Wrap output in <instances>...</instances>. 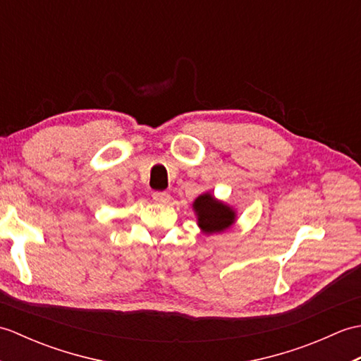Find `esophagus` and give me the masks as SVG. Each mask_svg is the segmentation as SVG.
I'll list each match as a JSON object with an SVG mask.
<instances>
[{
	"mask_svg": "<svg viewBox=\"0 0 361 361\" xmlns=\"http://www.w3.org/2000/svg\"><path fill=\"white\" fill-rule=\"evenodd\" d=\"M152 198H153V202L155 203H159V204H166V203H169V200H171V195H169L167 192H153V195H152Z\"/></svg>",
	"mask_w": 361,
	"mask_h": 361,
	"instance_id": "obj_1",
	"label": "esophagus"
}]
</instances>
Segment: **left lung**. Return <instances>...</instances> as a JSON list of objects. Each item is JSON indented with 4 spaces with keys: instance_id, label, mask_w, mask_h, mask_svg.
<instances>
[{
    "instance_id": "obj_1",
    "label": "left lung",
    "mask_w": 361,
    "mask_h": 361,
    "mask_svg": "<svg viewBox=\"0 0 361 361\" xmlns=\"http://www.w3.org/2000/svg\"><path fill=\"white\" fill-rule=\"evenodd\" d=\"M192 208L195 211L198 226L204 234L224 233L235 224V211L231 206L217 200L209 192L198 197Z\"/></svg>"
}]
</instances>
